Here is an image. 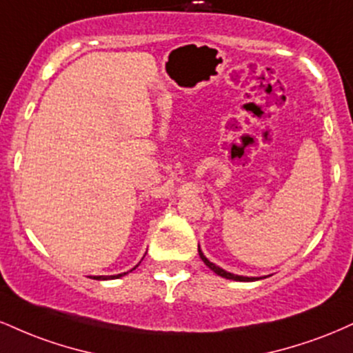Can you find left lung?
I'll list each match as a JSON object with an SVG mask.
<instances>
[{
    "instance_id": "left-lung-1",
    "label": "left lung",
    "mask_w": 353,
    "mask_h": 353,
    "mask_svg": "<svg viewBox=\"0 0 353 353\" xmlns=\"http://www.w3.org/2000/svg\"><path fill=\"white\" fill-rule=\"evenodd\" d=\"M197 250H199V257L202 259V262H204L205 265L209 267L212 272H216L217 275H221V277L224 279H229V281H237V282H254V281H261V279H265V277H245V275H237V274H232V272H228V270L221 269V267L214 264V262H210L208 257H205L204 254H202L201 247H197Z\"/></svg>"
}]
</instances>
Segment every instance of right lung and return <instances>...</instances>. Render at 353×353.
Instances as JSON below:
<instances>
[{
  "label": "right lung",
  "instance_id": "right-lung-1",
  "mask_svg": "<svg viewBox=\"0 0 353 353\" xmlns=\"http://www.w3.org/2000/svg\"><path fill=\"white\" fill-rule=\"evenodd\" d=\"M137 265H139V264H137ZM136 267H134V269H136ZM129 272H131V270H129ZM125 274H128V272L117 274V275H94V277H92V279H96V281H108V279H119V277H123V275H125Z\"/></svg>",
  "mask_w": 353,
  "mask_h": 353
}]
</instances>
